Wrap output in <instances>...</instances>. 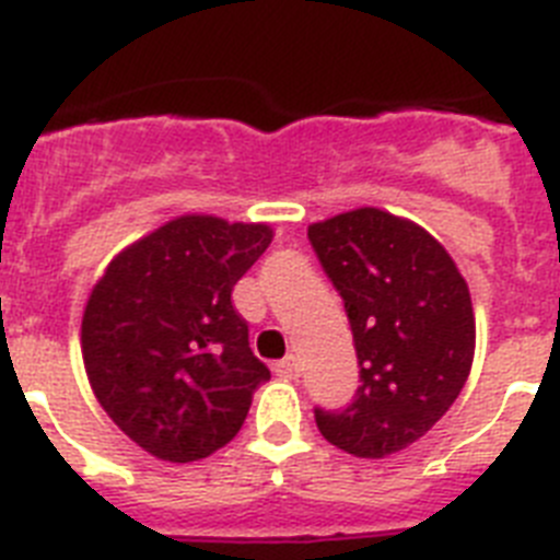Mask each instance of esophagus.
<instances>
[{"label":"esophagus","mask_w":560,"mask_h":560,"mask_svg":"<svg viewBox=\"0 0 560 560\" xmlns=\"http://www.w3.org/2000/svg\"><path fill=\"white\" fill-rule=\"evenodd\" d=\"M275 373L280 378H300V359L296 355H285V359H280L275 364Z\"/></svg>","instance_id":"obj_1"}]
</instances>
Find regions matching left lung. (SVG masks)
I'll return each instance as SVG.
<instances>
[{
    "label": "left lung",
    "mask_w": 560,
    "mask_h": 560,
    "mask_svg": "<svg viewBox=\"0 0 560 560\" xmlns=\"http://www.w3.org/2000/svg\"><path fill=\"white\" fill-rule=\"evenodd\" d=\"M308 241L345 303L359 359L353 400L314 407L316 427L341 452L387 457L457 400L477 339L471 294L427 230L375 207L311 224Z\"/></svg>",
    "instance_id": "obj_1"
}]
</instances>
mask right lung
I'll return each instance as SVG.
<instances>
[{
	"label": "right lung",
	"instance_id": "right-lung-1",
	"mask_svg": "<svg viewBox=\"0 0 560 560\" xmlns=\"http://www.w3.org/2000/svg\"><path fill=\"white\" fill-rule=\"evenodd\" d=\"M266 224L182 215L114 257L83 311V364L108 418L148 454L192 463L226 446L269 368L232 289Z\"/></svg>",
	"mask_w": 560,
	"mask_h": 560
}]
</instances>
